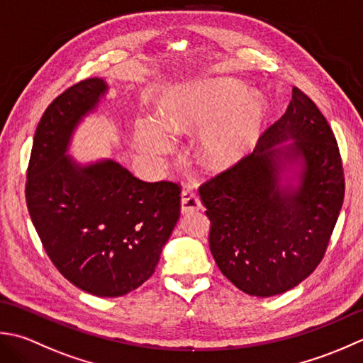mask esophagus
Here are the masks:
<instances>
[{"instance_id": "obj_1", "label": "esophagus", "mask_w": 363, "mask_h": 363, "mask_svg": "<svg viewBox=\"0 0 363 363\" xmlns=\"http://www.w3.org/2000/svg\"><path fill=\"white\" fill-rule=\"evenodd\" d=\"M202 208V201L201 197L197 196V192L192 189L189 184L184 186L182 192V213H194L197 210Z\"/></svg>"}]
</instances>
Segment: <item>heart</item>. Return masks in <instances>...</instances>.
I'll return each mask as SVG.
<instances>
[{
  "mask_svg": "<svg viewBox=\"0 0 363 363\" xmlns=\"http://www.w3.org/2000/svg\"><path fill=\"white\" fill-rule=\"evenodd\" d=\"M158 119H140L135 127L139 149L164 155L172 147L168 135H194L205 130L201 157L210 169H225L252 150L266 121V105L240 83L188 84L169 92Z\"/></svg>",
  "mask_w": 363,
  "mask_h": 363,
  "instance_id": "obj_1",
  "label": "heart"
}]
</instances>
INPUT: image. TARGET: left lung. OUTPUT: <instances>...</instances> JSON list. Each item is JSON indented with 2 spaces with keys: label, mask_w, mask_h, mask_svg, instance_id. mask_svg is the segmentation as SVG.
<instances>
[{
  "label": "left lung",
  "mask_w": 363,
  "mask_h": 363,
  "mask_svg": "<svg viewBox=\"0 0 363 363\" xmlns=\"http://www.w3.org/2000/svg\"><path fill=\"white\" fill-rule=\"evenodd\" d=\"M293 138L284 147L274 145ZM303 160L298 189L279 184L286 162ZM220 272L258 298L307 279L326 254L345 197L338 144L326 117L299 87L257 149L199 188Z\"/></svg>",
  "instance_id": "left-lung-1"
}]
</instances>
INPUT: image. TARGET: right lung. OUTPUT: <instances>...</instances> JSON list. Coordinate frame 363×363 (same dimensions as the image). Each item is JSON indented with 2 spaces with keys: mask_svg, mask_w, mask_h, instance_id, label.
Here are the masks:
<instances>
[{
  "mask_svg": "<svg viewBox=\"0 0 363 363\" xmlns=\"http://www.w3.org/2000/svg\"><path fill=\"white\" fill-rule=\"evenodd\" d=\"M106 92L87 78L57 95L37 125L26 171L29 216L50 260L100 298L143 285L180 218V183L143 182L114 161L79 167L65 150L75 125Z\"/></svg>",
  "mask_w": 363,
  "mask_h": 363,
  "instance_id": "right-lung-1",
  "label": "right lung"
}]
</instances>
